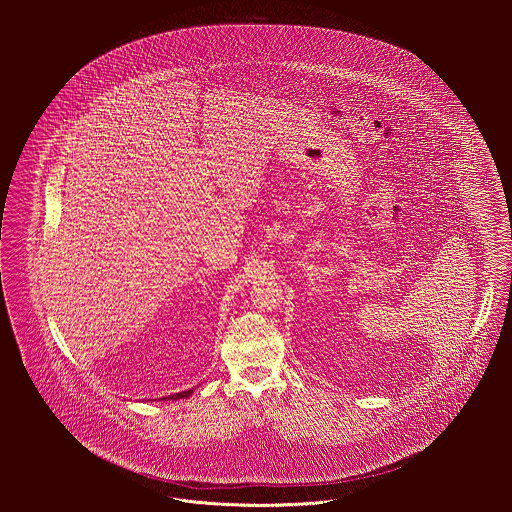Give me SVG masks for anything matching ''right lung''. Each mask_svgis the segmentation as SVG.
I'll list each match as a JSON object with an SVG mask.
<instances>
[{
    "instance_id": "add662e5",
    "label": "right lung",
    "mask_w": 512,
    "mask_h": 512,
    "mask_svg": "<svg viewBox=\"0 0 512 512\" xmlns=\"http://www.w3.org/2000/svg\"><path fill=\"white\" fill-rule=\"evenodd\" d=\"M189 394H193V388H191V390H185V392H179V394H173L171 400H173V398H175V400H177V398H187ZM161 400H165V398H161Z\"/></svg>"
}]
</instances>
